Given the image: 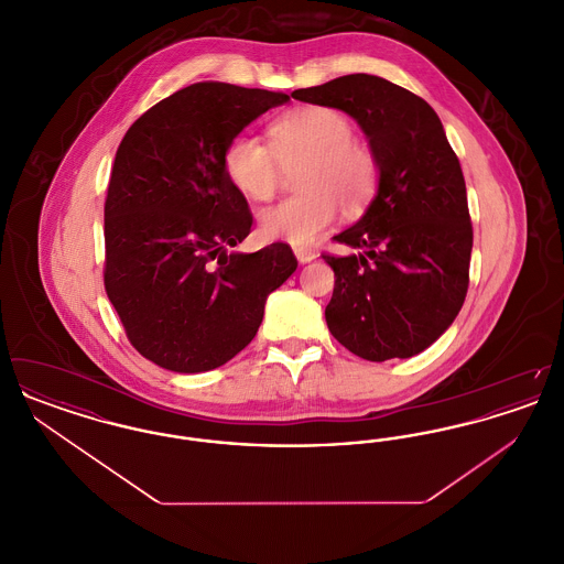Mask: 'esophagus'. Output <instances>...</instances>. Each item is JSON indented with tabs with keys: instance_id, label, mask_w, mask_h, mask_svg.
Wrapping results in <instances>:
<instances>
[{
	"instance_id": "esophagus-1",
	"label": "esophagus",
	"mask_w": 564,
	"mask_h": 564,
	"mask_svg": "<svg viewBox=\"0 0 564 564\" xmlns=\"http://www.w3.org/2000/svg\"><path fill=\"white\" fill-rule=\"evenodd\" d=\"M294 253L300 264L313 262V260L317 258V251H315V249H311V247H302V245H297V247H294Z\"/></svg>"
}]
</instances>
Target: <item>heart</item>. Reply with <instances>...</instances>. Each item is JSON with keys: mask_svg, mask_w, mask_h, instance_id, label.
<instances>
[{"mask_svg": "<svg viewBox=\"0 0 564 564\" xmlns=\"http://www.w3.org/2000/svg\"><path fill=\"white\" fill-rule=\"evenodd\" d=\"M352 133V122L343 111L302 106L270 124L269 143L251 134H237L226 143L224 173L256 203H267L279 192L283 169L302 164L297 173L302 194L260 214L264 239L306 245L336 221L340 205L355 214L370 203L380 164L375 150Z\"/></svg>", "mask_w": 564, "mask_h": 564, "instance_id": "b5f03b06", "label": "heart"}]
</instances>
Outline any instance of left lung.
Wrapping results in <instances>:
<instances>
[{
  "label": "left lung",
  "mask_w": 564,
  "mask_h": 564,
  "mask_svg": "<svg viewBox=\"0 0 564 564\" xmlns=\"http://www.w3.org/2000/svg\"><path fill=\"white\" fill-rule=\"evenodd\" d=\"M292 97L347 111L380 164L368 212L334 237L361 253H323L336 274L327 327L361 359L412 357L455 322L469 288L474 228L455 150L425 99L378 76L350 74Z\"/></svg>",
  "instance_id": "8db88e82"
}]
</instances>
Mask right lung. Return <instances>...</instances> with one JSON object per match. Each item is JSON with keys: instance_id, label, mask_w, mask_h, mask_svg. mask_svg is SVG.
Returning a JSON list of instances; mask_svg holds the SVG:
<instances>
[{"instance_id": "obj_1", "label": "right lung", "mask_w": 564, "mask_h": 564, "mask_svg": "<svg viewBox=\"0 0 564 564\" xmlns=\"http://www.w3.org/2000/svg\"><path fill=\"white\" fill-rule=\"evenodd\" d=\"M283 93L186 86L141 113L118 145L106 196L104 283L129 343L164 370L230 361L297 267L292 247L228 251L253 215L221 166L226 143Z\"/></svg>"}]
</instances>
